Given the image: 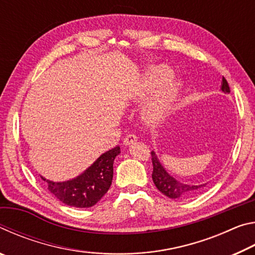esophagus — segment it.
I'll use <instances>...</instances> for the list:
<instances>
[{
	"label": "esophagus",
	"instance_id": "esophagus-1",
	"mask_svg": "<svg viewBox=\"0 0 255 255\" xmlns=\"http://www.w3.org/2000/svg\"><path fill=\"white\" fill-rule=\"evenodd\" d=\"M137 140V137L135 135H132V133H129V135H127L126 137H125L124 139V145L125 146H129L135 143V141Z\"/></svg>",
	"mask_w": 255,
	"mask_h": 255
}]
</instances>
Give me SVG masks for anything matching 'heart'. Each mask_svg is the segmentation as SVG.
<instances>
[{
	"mask_svg": "<svg viewBox=\"0 0 255 255\" xmlns=\"http://www.w3.org/2000/svg\"><path fill=\"white\" fill-rule=\"evenodd\" d=\"M173 72L164 65L150 67L140 77L133 93V99L144 98L154 92L143 108V116L148 123L156 124L173 109L182 90V82L172 77Z\"/></svg>",
	"mask_w": 255,
	"mask_h": 255,
	"instance_id": "1",
	"label": "heart"
}]
</instances>
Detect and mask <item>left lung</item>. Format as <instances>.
Returning a JSON list of instances; mask_svg holds the SVG:
<instances>
[{
	"instance_id": "1",
	"label": "left lung",
	"mask_w": 255,
	"mask_h": 255,
	"mask_svg": "<svg viewBox=\"0 0 255 255\" xmlns=\"http://www.w3.org/2000/svg\"><path fill=\"white\" fill-rule=\"evenodd\" d=\"M222 91L224 93H230V86L227 81L222 80ZM152 162H153V173L152 179L159 191L171 199H190V198L196 197L204 191L207 183H185L176 180L174 176H172L169 172L165 170L163 164L159 161L156 153L152 150Z\"/></svg>"
}]
</instances>
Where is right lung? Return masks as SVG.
Returning a JSON list of instances; mask_svg holds the SVG:
<instances>
[{"label":"right lung","mask_w":255,"mask_h":255,"mask_svg":"<svg viewBox=\"0 0 255 255\" xmlns=\"http://www.w3.org/2000/svg\"><path fill=\"white\" fill-rule=\"evenodd\" d=\"M120 154V147L101 154L88 169L75 178L53 181L40 175L56 199L76 208H90L97 204L109 190L114 178V162Z\"/></svg>","instance_id":"right-lung-1"}]
</instances>
